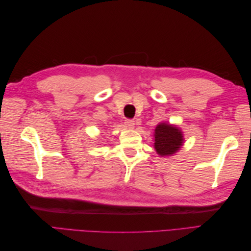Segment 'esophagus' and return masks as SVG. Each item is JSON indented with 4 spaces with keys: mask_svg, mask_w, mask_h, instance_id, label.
I'll return each instance as SVG.
<instances>
[{
    "mask_svg": "<svg viewBox=\"0 0 251 251\" xmlns=\"http://www.w3.org/2000/svg\"><path fill=\"white\" fill-rule=\"evenodd\" d=\"M125 125H126V126L128 127V128H134V126H135L134 120H131V119H126V120L125 121Z\"/></svg>",
    "mask_w": 251,
    "mask_h": 251,
    "instance_id": "obj_1",
    "label": "esophagus"
}]
</instances>
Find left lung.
<instances>
[{"mask_svg": "<svg viewBox=\"0 0 251 251\" xmlns=\"http://www.w3.org/2000/svg\"><path fill=\"white\" fill-rule=\"evenodd\" d=\"M155 150L160 156H172L183 144V134L177 126L166 123L159 124L155 128Z\"/></svg>", "mask_w": 251, "mask_h": 251, "instance_id": "left-lung-1", "label": "left lung"}]
</instances>
